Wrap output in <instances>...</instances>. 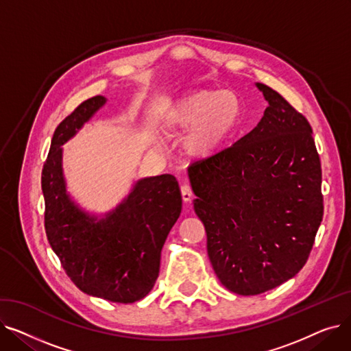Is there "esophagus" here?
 Here are the masks:
<instances>
[{"instance_id": "obj_1", "label": "esophagus", "mask_w": 351, "mask_h": 351, "mask_svg": "<svg viewBox=\"0 0 351 351\" xmlns=\"http://www.w3.org/2000/svg\"><path fill=\"white\" fill-rule=\"evenodd\" d=\"M180 193H182L183 202H191L193 199V191H192L191 185H183L180 188Z\"/></svg>"}]
</instances>
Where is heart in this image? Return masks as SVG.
<instances>
[{
  "label": "heart",
  "instance_id": "1",
  "mask_svg": "<svg viewBox=\"0 0 351 351\" xmlns=\"http://www.w3.org/2000/svg\"><path fill=\"white\" fill-rule=\"evenodd\" d=\"M242 115V102L232 90L196 89L178 99L165 117L171 131H188L186 151L196 158L210 155Z\"/></svg>",
  "mask_w": 351,
  "mask_h": 351
}]
</instances>
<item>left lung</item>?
<instances>
[{
	"instance_id": "1",
	"label": "left lung",
	"mask_w": 351,
	"mask_h": 351,
	"mask_svg": "<svg viewBox=\"0 0 351 351\" xmlns=\"http://www.w3.org/2000/svg\"><path fill=\"white\" fill-rule=\"evenodd\" d=\"M269 106L234 145L189 166L217 279L254 296L296 276L323 219L322 163L308 121L257 84Z\"/></svg>"
}]
</instances>
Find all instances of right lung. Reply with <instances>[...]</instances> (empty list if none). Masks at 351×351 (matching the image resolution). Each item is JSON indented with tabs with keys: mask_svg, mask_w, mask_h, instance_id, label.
<instances>
[{
	"mask_svg": "<svg viewBox=\"0 0 351 351\" xmlns=\"http://www.w3.org/2000/svg\"><path fill=\"white\" fill-rule=\"evenodd\" d=\"M105 104L101 95L81 102L57 126L43 168L48 242L80 290L114 303H134L159 276L160 250L182 210L172 175L146 178L106 219L94 222L69 200L61 169V145Z\"/></svg>",
	"mask_w": 351,
	"mask_h": 351,
	"instance_id": "add662e5",
	"label": "right lung"
}]
</instances>
